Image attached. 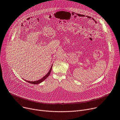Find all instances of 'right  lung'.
<instances>
[{
  "instance_id": "add662e5",
  "label": "right lung",
  "mask_w": 120,
  "mask_h": 120,
  "mask_svg": "<svg viewBox=\"0 0 120 120\" xmlns=\"http://www.w3.org/2000/svg\"><path fill=\"white\" fill-rule=\"evenodd\" d=\"M52 64L51 67V68L49 70V71L48 72V73L45 75L44 76L43 78H42L41 79L38 80H37V81H28V80H25L24 79V80H25L26 81L29 83H31V84H40L42 82H43L45 79H46V78H47L48 77H49V76L50 75V73L51 72V71H52Z\"/></svg>"
}]
</instances>
